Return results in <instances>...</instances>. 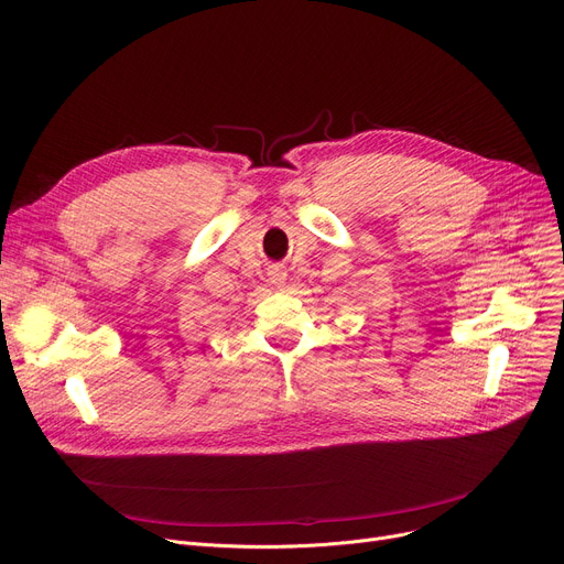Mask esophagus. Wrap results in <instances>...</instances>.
Returning <instances> with one entry per match:
<instances>
[{
  "label": "esophagus",
  "instance_id": "34e87169",
  "mask_svg": "<svg viewBox=\"0 0 564 564\" xmlns=\"http://www.w3.org/2000/svg\"><path fill=\"white\" fill-rule=\"evenodd\" d=\"M267 279H270V283L274 288H283L285 281H288V270L281 264H270V267H267Z\"/></svg>",
  "mask_w": 564,
  "mask_h": 564
}]
</instances>
